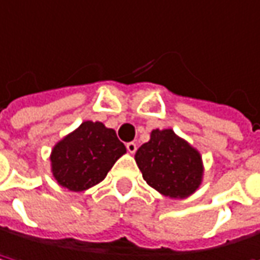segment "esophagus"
<instances>
[{
  "mask_svg": "<svg viewBox=\"0 0 260 260\" xmlns=\"http://www.w3.org/2000/svg\"><path fill=\"white\" fill-rule=\"evenodd\" d=\"M126 149H128L129 153H135V150H137V143H134V141L126 143Z\"/></svg>",
  "mask_w": 260,
  "mask_h": 260,
  "instance_id": "obj_1",
  "label": "esophagus"
}]
</instances>
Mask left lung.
I'll return each instance as SVG.
<instances>
[{
  "mask_svg": "<svg viewBox=\"0 0 260 260\" xmlns=\"http://www.w3.org/2000/svg\"><path fill=\"white\" fill-rule=\"evenodd\" d=\"M144 181L161 194L182 199L192 194L203 175L200 153L172 129H155L135 153Z\"/></svg>",
  "mask_w": 260,
  "mask_h": 260,
  "instance_id": "left-lung-1",
  "label": "left lung"
}]
</instances>
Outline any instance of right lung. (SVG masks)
<instances>
[{
	"instance_id": "right-lung-1",
	"label": "right lung",
	"mask_w": 260,
	"mask_h": 260,
	"mask_svg": "<svg viewBox=\"0 0 260 260\" xmlns=\"http://www.w3.org/2000/svg\"><path fill=\"white\" fill-rule=\"evenodd\" d=\"M126 152L116 131L101 122H84L58 141L51 153L52 175L61 186L84 191L105 179L114 162Z\"/></svg>"
}]
</instances>
